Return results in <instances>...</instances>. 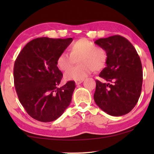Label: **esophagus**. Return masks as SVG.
<instances>
[{
	"instance_id": "esophagus-1",
	"label": "esophagus",
	"mask_w": 154,
	"mask_h": 154,
	"mask_svg": "<svg viewBox=\"0 0 154 154\" xmlns=\"http://www.w3.org/2000/svg\"><path fill=\"white\" fill-rule=\"evenodd\" d=\"M82 82H83V80H81V81H75V83L76 85H79V84H81Z\"/></svg>"
}]
</instances>
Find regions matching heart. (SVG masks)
Segmentation results:
<instances>
[{
	"mask_svg": "<svg viewBox=\"0 0 154 154\" xmlns=\"http://www.w3.org/2000/svg\"><path fill=\"white\" fill-rule=\"evenodd\" d=\"M70 54L62 52L56 60L57 66L65 71L78 60L80 65L67 71L64 75L67 81L83 80L94 70L103 69L107 61V52L104 48L97 47L92 41L81 38L74 41L69 46Z\"/></svg>",
	"mask_w": 154,
	"mask_h": 154,
	"instance_id": "obj_1",
	"label": "heart"
}]
</instances>
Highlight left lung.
I'll return each mask as SVG.
<instances>
[{
	"label": "left lung",
	"instance_id": "1",
	"mask_svg": "<svg viewBox=\"0 0 154 154\" xmlns=\"http://www.w3.org/2000/svg\"><path fill=\"white\" fill-rule=\"evenodd\" d=\"M107 52L106 66L96 80L94 100L97 105L113 116L127 114L135 106L142 92V66L130 42L115 35L94 42Z\"/></svg>",
	"mask_w": 154,
	"mask_h": 154
}]
</instances>
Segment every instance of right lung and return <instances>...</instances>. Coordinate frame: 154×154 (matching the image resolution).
<instances>
[{
    "label": "right lung",
    "mask_w": 154,
    "mask_h": 154,
    "mask_svg": "<svg viewBox=\"0 0 154 154\" xmlns=\"http://www.w3.org/2000/svg\"><path fill=\"white\" fill-rule=\"evenodd\" d=\"M72 41V38H38L29 42L16 59L13 75L19 100L37 121H55L71 102L75 82L68 81L58 87L63 74L56 60Z\"/></svg>",
    "instance_id": "obj_1"
}]
</instances>
